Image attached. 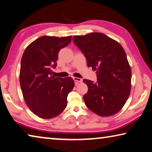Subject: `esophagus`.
Here are the masks:
<instances>
[{"label":"esophagus","mask_w":152,"mask_h":152,"mask_svg":"<svg viewBox=\"0 0 152 152\" xmlns=\"http://www.w3.org/2000/svg\"><path fill=\"white\" fill-rule=\"evenodd\" d=\"M73 79H74V82H75L76 85H78V83H81L82 81H83V80H82L81 78H77V77H73Z\"/></svg>","instance_id":"34e87169"}]
</instances>
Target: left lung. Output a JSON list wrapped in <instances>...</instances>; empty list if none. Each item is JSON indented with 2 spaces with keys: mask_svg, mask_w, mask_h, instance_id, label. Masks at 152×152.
<instances>
[{
  "mask_svg": "<svg viewBox=\"0 0 152 152\" xmlns=\"http://www.w3.org/2000/svg\"><path fill=\"white\" fill-rule=\"evenodd\" d=\"M73 42L85 56L88 67L97 74V83L83 80L88 86L83 96L86 107L101 116L116 114L126 102L131 88V69L124 49L99 32L74 36Z\"/></svg>",
  "mask_w": 152,
  "mask_h": 152,
  "instance_id": "1",
  "label": "left lung"
}]
</instances>
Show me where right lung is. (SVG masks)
Instances as JSON below:
<instances>
[{"mask_svg":"<svg viewBox=\"0 0 152 152\" xmlns=\"http://www.w3.org/2000/svg\"><path fill=\"white\" fill-rule=\"evenodd\" d=\"M72 36H43L29 45L21 61L20 83L24 101L34 114L44 119L54 118L67 106V97L74 86L71 77L52 76L58 53L68 45Z\"/></svg>","mask_w":152,"mask_h":152,"instance_id":"1","label":"right lung"}]
</instances>
